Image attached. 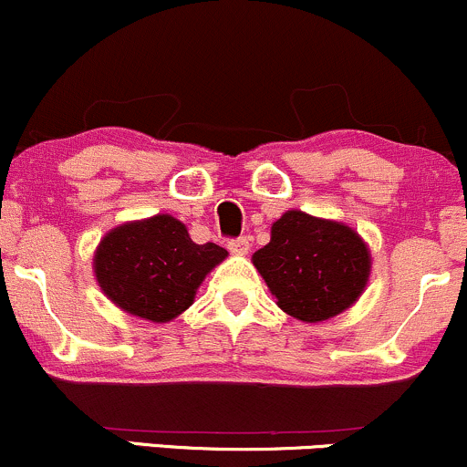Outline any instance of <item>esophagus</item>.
I'll return each instance as SVG.
<instances>
[{
	"mask_svg": "<svg viewBox=\"0 0 467 467\" xmlns=\"http://www.w3.org/2000/svg\"><path fill=\"white\" fill-rule=\"evenodd\" d=\"M228 250L233 254H248L250 250V239L248 237H239V239H230L228 242Z\"/></svg>",
	"mask_w": 467,
	"mask_h": 467,
	"instance_id": "34e87169",
	"label": "esophagus"
}]
</instances>
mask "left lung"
Instances as JSON below:
<instances>
[{"label":"left lung","instance_id":"8db88e82","mask_svg":"<svg viewBox=\"0 0 467 467\" xmlns=\"http://www.w3.org/2000/svg\"><path fill=\"white\" fill-rule=\"evenodd\" d=\"M277 306L296 320L317 324L340 316L365 293L371 253L342 221L286 210L271 225V242L253 254Z\"/></svg>","mask_w":467,"mask_h":467}]
</instances>
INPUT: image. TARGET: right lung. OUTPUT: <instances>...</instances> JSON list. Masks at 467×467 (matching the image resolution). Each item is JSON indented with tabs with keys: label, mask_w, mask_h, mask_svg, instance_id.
Segmentation results:
<instances>
[{
	"label": "right lung",
	"mask_w": 467,
	"mask_h": 467,
	"mask_svg": "<svg viewBox=\"0 0 467 467\" xmlns=\"http://www.w3.org/2000/svg\"><path fill=\"white\" fill-rule=\"evenodd\" d=\"M225 257L217 244H194L171 214H154L111 228L93 253V275L120 311L165 324L192 306L205 275Z\"/></svg>",
	"instance_id": "1"
}]
</instances>
